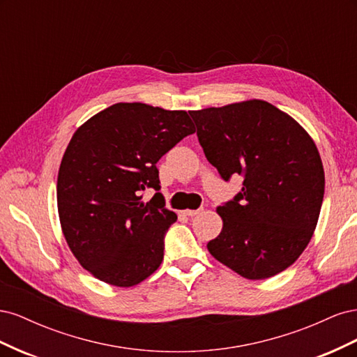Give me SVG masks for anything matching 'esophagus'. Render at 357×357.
Segmentation results:
<instances>
[{
    "label": "esophagus",
    "instance_id": "1",
    "mask_svg": "<svg viewBox=\"0 0 357 357\" xmlns=\"http://www.w3.org/2000/svg\"><path fill=\"white\" fill-rule=\"evenodd\" d=\"M204 211V208H198V210H185L183 213H185L186 215H189V218H193V215H197V214H199V213H202Z\"/></svg>",
    "mask_w": 357,
    "mask_h": 357
}]
</instances>
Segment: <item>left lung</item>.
Instances as JSON below:
<instances>
[{"mask_svg":"<svg viewBox=\"0 0 357 357\" xmlns=\"http://www.w3.org/2000/svg\"><path fill=\"white\" fill-rule=\"evenodd\" d=\"M189 114L220 177L244 178L241 192L218 208L223 229L208 252L248 280L284 271L308 245L325 195L314 142L295 119L261 100Z\"/></svg>","mask_w":357,"mask_h":357,"instance_id":"obj_1","label":"left lung"}]
</instances>
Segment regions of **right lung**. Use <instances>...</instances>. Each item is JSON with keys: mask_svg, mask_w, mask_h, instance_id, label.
<instances>
[{"mask_svg": "<svg viewBox=\"0 0 357 357\" xmlns=\"http://www.w3.org/2000/svg\"><path fill=\"white\" fill-rule=\"evenodd\" d=\"M183 110L117 102L74 132L58 174L62 232L80 265L117 287L152 275L164 259V238L177 220L159 192L156 162L195 132Z\"/></svg>", "mask_w": 357, "mask_h": 357, "instance_id": "right-lung-1", "label": "right lung"}]
</instances>
